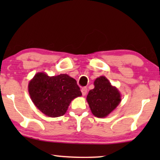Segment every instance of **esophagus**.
Wrapping results in <instances>:
<instances>
[{
  "mask_svg": "<svg viewBox=\"0 0 160 160\" xmlns=\"http://www.w3.org/2000/svg\"><path fill=\"white\" fill-rule=\"evenodd\" d=\"M81 91H82V95H86L87 93V87H82V89H81Z\"/></svg>",
  "mask_w": 160,
  "mask_h": 160,
  "instance_id": "obj_1",
  "label": "esophagus"
}]
</instances>
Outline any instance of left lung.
I'll return each instance as SVG.
<instances>
[{"label":"left lung","mask_w":160,"mask_h":160,"mask_svg":"<svg viewBox=\"0 0 160 160\" xmlns=\"http://www.w3.org/2000/svg\"><path fill=\"white\" fill-rule=\"evenodd\" d=\"M94 85V89L87 95V102L94 116L106 117L120 103L121 95L105 76L96 78Z\"/></svg>","instance_id":"8db88e82"}]
</instances>
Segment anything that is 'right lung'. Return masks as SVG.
I'll list each match as a JSON object with an SVG mask.
<instances>
[{
	"instance_id": "obj_1",
	"label": "right lung",
	"mask_w": 160,
	"mask_h": 160,
	"mask_svg": "<svg viewBox=\"0 0 160 160\" xmlns=\"http://www.w3.org/2000/svg\"><path fill=\"white\" fill-rule=\"evenodd\" d=\"M28 92L35 106L49 117L64 115L72 100L82 95L76 81L71 76H49L43 72L30 81Z\"/></svg>"
}]
</instances>
